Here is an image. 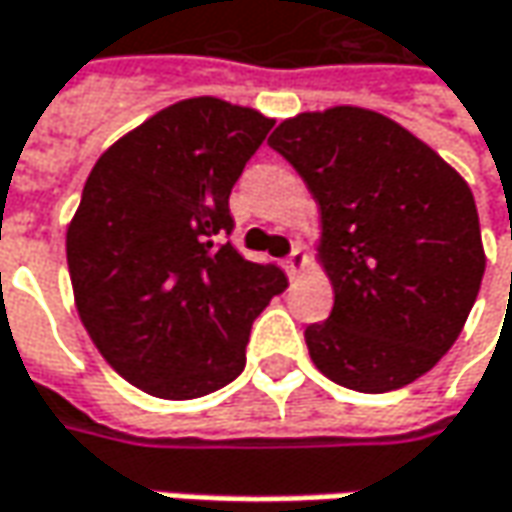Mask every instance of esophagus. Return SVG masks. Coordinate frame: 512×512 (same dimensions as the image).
Returning <instances> with one entry per match:
<instances>
[{
	"label": "esophagus",
	"instance_id": "1",
	"mask_svg": "<svg viewBox=\"0 0 512 512\" xmlns=\"http://www.w3.org/2000/svg\"><path fill=\"white\" fill-rule=\"evenodd\" d=\"M303 266H306V252H303V246L298 243V246L292 249V255L283 260V269H286L289 278H298L300 272H303Z\"/></svg>",
	"mask_w": 512,
	"mask_h": 512
}]
</instances>
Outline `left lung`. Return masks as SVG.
<instances>
[{
	"label": "left lung",
	"instance_id": "8db88e82",
	"mask_svg": "<svg viewBox=\"0 0 512 512\" xmlns=\"http://www.w3.org/2000/svg\"><path fill=\"white\" fill-rule=\"evenodd\" d=\"M269 145L321 206L335 306L303 332L315 367L358 392L407 387L456 344L476 303L473 191L430 145L367 108L298 114Z\"/></svg>",
	"mask_w": 512,
	"mask_h": 512
}]
</instances>
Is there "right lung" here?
Instances as JSON below:
<instances>
[{"label":"right lung","instance_id":"add662e5","mask_svg":"<svg viewBox=\"0 0 512 512\" xmlns=\"http://www.w3.org/2000/svg\"><path fill=\"white\" fill-rule=\"evenodd\" d=\"M275 120L217 97L168 105L91 168L65 252L77 312L128 384L168 401L226 387L286 289L226 240L229 194Z\"/></svg>","mask_w":512,"mask_h":512}]
</instances>
